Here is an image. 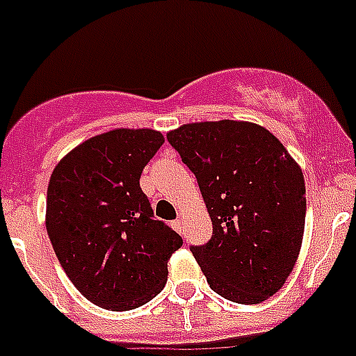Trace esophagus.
I'll return each instance as SVG.
<instances>
[{
    "label": "esophagus",
    "mask_w": 356,
    "mask_h": 356,
    "mask_svg": "<svg viewBox=\"0 0 356 356\" xmlns=\"http://www.w3.org/2000/svg\"><path fill=\"white\" fill-rule=\"evenodd\" d=\"M172 227L177 231V233H183V223H181V220H175V222H172Z\"/></svg>",
    "instance_id": "1"
}]
</instances>
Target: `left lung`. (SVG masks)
Masks as SVG:
<instances>
[{"label": "left lung", "instance_id": "obj_1", "mask_svg": "<svg viewBox=\"0 0 356 356\" xmlns=\"http://www.w3.org/2000/svg\"><path fill=\"white\" fill-rule=\"evenodd\" d=\"M168 142L194 173L212 236L190 251L222 298L254 305L281 290L298 260L307 197L301 168L257 123H186Z\"/></svg>", "mask_w": 356, "mask_h": 356}]
</instances>
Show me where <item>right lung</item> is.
Segmentation results:
<instances>
[{"label": "right lung", "instance_id": "obj_1", "mask_svg": "<svg viewBox=\"0 0 356 356\" xmlns=\"http://www.w3.org/2000/svg\"><path fill=\"white\" fill-rule=\"evenodd\" d=\"M164 136L114 129L58 162L49 179L46 229L75 288L97 307L133 310L161 292L183 238L155 220L140 175Z\"/></svg>", "mask_w": 356, "mask_h": 356}]
</instances>
